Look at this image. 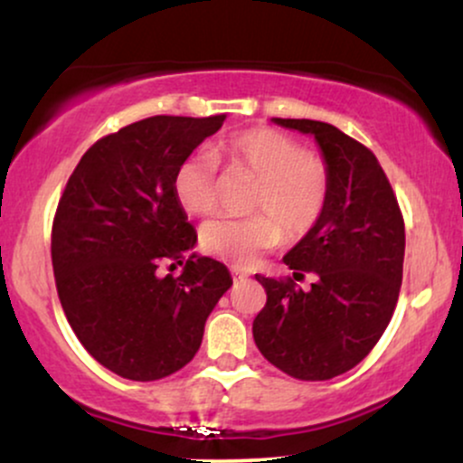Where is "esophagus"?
<instances>
[{
  "mask_svg": "<svg viewBox=\"0 0 463 463\" xmlns=\"http://www.w3.org/2000/svg\"><path fill=\"white\" fill-rule=\"evenodd\" d=\"M231 274H232V279H235V280H243V279H248V274L243 272V269H239V268H231Z\"/></svg>",
  "mask_w": 463,
  "mask_h": 463,
  "instance_id": "34e87169",
  "label": "esophagus"
}]
</instances>
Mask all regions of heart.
Returning a JSON list of instances; mask_svg holds the SVG:
<instances>
[{
	"mask_svg": "<svg viewBox=\"0 0 463 463\" xmlns=\"http://www.w3.org/2000/svg\"><path fill=\"white\" fill-rule=\"evenodd\" d=\"M235 169L259 180L254 211L270 215L217 217L200 232L202 250L222 261L248 268L287 237H298L316 224L326 200V167L317 156L279 130L252 128L231 137L217 150ZM176 198L189 215H209L217 206V163L194 154L174 176Z\"/></svg>",
	"mask_w": 463,
	"mask_h": 463,
	"instance_id": "1",
	"label": "heart"
}]
</instances>
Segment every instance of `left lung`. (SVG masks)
<instances>
[{
	"label": "left lung",
	"instance_id": "1",
	"mask_svg": "<svg viewBox=\"0 0 463 463\" xmlns=\"http://www.w3.org/2000/svg\"><path fill=\"white\" fill-rule=\"evenodd\" d=\"M313 137L326 167L322 213L285 254L309 289L257 276L268 302L254 317V344L269 364L302 381L344 374L374 348L396 309L405 259V224L383 167L368 147L331 124L280 119Z\"/></svg>",
	"mask_w": 463,
	"mask_h": 463
}]
</instances>
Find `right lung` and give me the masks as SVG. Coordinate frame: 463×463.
<instances>
[{"mask_svg": "<svg viewBox=\"0 0 463 463\" xmlns=\"http://www.w3.org/2000/svg\"><path fill=\"white\" fill-rule=\"evenodd\" d=\"M226 115H154L84 152L52 231L56 289L95 361L130 381H156L198 353L206 317L231 289L224 263L194 252L198 235L174 191L183 161ZM163 260L185 263L174 279Z\"/></svg>", "mask_w": 463, "mask_h": 463, "instance_id": "1", "label": "right lung"}]
</instances>
